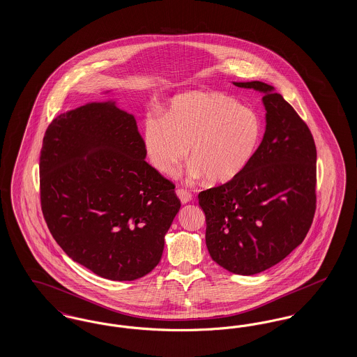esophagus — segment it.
<instances>
[{"instance_id": "34e87169", "label": "esophagus", "mask_w": 357, "mask_h": 357, "mask_svg": "<svg viewBox=\"0 0 357 357\" xmlns=\"http://www.w3.org/2000/svg\"><path fill=\"white\" fill-rule=\"evenodd\" d=\"M176 195H178V198L181 199V202L183 204H188V202L192 199L191 192L187 191L185 188H178V190H176Z\"/></svg>"}]
</instances>
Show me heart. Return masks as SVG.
<instances>
[{
	"label": "heart",
	"instance_id": "b5f03b06",
	"mask_svg": "<svg viewBox=\"0 0 357 357\" xmlns=\"http://www.w3.org/2000/svg\"><path fill=\"white\" fill-rule=\"evenodd\" d=\"M261 137L255 112L218 92L176 96L165 118H150L144 144L150 162L165 175L174 174L190 147L192 172L213 185L236 179L253 158Z\"/></svg>",
	"mask_w": 357,
	"mask_h": 357
}]
</instances>
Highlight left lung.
<instances>
[{"instance_id":"obj_1","label":"left lung","mask_w":357,"mask_h":357,"mask_svg":"<svg viewBox=\"0 0 357 357\" xmlns=\"http://www.w3.org/2000/svg\"><path fill=\"white\" fill-rule=\"evenodd\" d=\"M264 93L265 135L246 169L199 192L206 246L229 272L252 275L290 255L316 211V146L305 121L272 85L234 83Z\"/></svg>"}]
</instances>
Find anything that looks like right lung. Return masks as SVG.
I'll list each match as a JSON object with an SVG mask.
<instances>
[{
	"label": "right lung",
	"instance_id": "add662e5",
	"mask_svg": "<svg viewBox=\"0 0 357 357\" xmlns=\"http://www.w3.org/2000/svg\"><path fill=\"white\" fill-rule=\"evenodd\" d=\"M131 114L88 102L52 120L40 153L44 220L75 262L112 281H134L159 264L181 201L146 162Z\"/></svg>",
	"mask_w": 357,
	"mask_h": 357
}]
</instances>
